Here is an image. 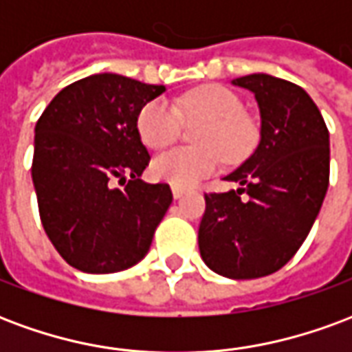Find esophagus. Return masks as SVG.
<instances>
[{"instance_id": "1", "label": "esophagus", "mask_w": 352, "mask_h": 352, "mask_svg": "<svg viewBox=\"0 0 352 352\" xmlns=\"http://www.w3.org/2000/svg\"><path fill=\"white\" fill-rule=\"evenodd\" d=\"M171 192H173V198L175 199L183 198L184 196V188H179V186H173V188H171Z\"/></svg>"}]
</instances>
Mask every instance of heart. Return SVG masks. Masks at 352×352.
<instances>
[{"label": "heart", "mask_w": 352, "mask_h": 352, "mask_svg": "<svg viewBox=\"0 0 352 352\" xmlns=\"http://www.w3.org/2000/svg\"><path fill=\"white\" fill-rule=\"evenodd\" d=\"M184 124H204L194 138L199 148H173L153 162L156 179L181 188L213 175L221 156L230 164L247 158L258 138L241 98L221 85L196 88L177 98L173 105L154 100L138 116L141 141L153 151L173 145Z\"/></svg>", "instance_id": "heart-1"}]
</instances>
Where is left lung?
<instances>
[{"instance_id":"8db88e82","label":"left lung","mask_w":352,"mask_h":352,"mask_svg":"<svg viewBox=\"0 0 352 352\" xmlns=\"http://www.w3.org/2000/svg\"><path fill=\"white\" fill-rule=\"evenodd\" d=\"M256 96L262 138L226 177L237 190L206 192L201 258L230 279L279 272L309 234L330 183L324 118L302 87L265 73L232 80Z\"/></svg>"}]
</instances>
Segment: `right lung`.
I'll list each match as a JSON object with an SVG mask.
<instances>
[{
  "instance_id": "add662e5",
  "label": "right lung",
  "mask_w": 352,
  "mask_h": 352,
  "mask_svg": "<svg viewBox=\"0 0 352 352\" xmlns=\"http://www.w3.org/2000/svg\"><path fill=\"white\" fill-rule=\"evenodd\" d=\"M164 90L115 73L90 75L58 92L35 124L32 179L43 228L80 272L138 264L171 206L168 183L139 179L151 156L138 116Z\"/></svg>"
}]
</instances>
